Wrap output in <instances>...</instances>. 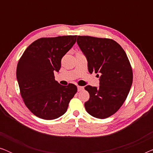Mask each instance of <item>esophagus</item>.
I'll list each match as a JSON object with an SVG mask.
<instances>
[{"label": "esophagus", "instance_id": "34e87169", "mask_svg": "<svg viewBox=\"0 0 153 153\" xmlns=\"http://www.w3.org/2000/svg\"><path fill=\"white\" fill-rule=\"evenodd\" d=\"M83 89V88L82 86H79H79H77V90H78L79 92L82 91Z\"/></svg>", "mask_w": 153, "mask_h": 153}]
</instances>
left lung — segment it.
<instances>
[{"instance_id": "8db88e82", "label": "left lung", "mask_w": 153, "mask_h": 153, "mask_svg": "<svg viewBox=\"0 0 153 153\" xmlns=\"http://www.w3.org/2000/svg\"><path fill=\"white\" fill-rule=\"evenodd\" d=\"M76 42L86 56L89 72L100 75L99 88L85 87L90 95L85 110L95 118H108L118 111L128 95L133 81L130 62L121 46L111 39L78 36Z\"/></svg>"}]
</instances>
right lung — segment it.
<instances>
[{
    "mask_svg": "<svg viewBox=\"0 0 153 153\" xmlns=\"http://www.w3.org/2000/svg\"><path fill=\"white\" fill-rule=\"evenodd\" d=\"M76 38V35L39 38L28 46L19 60L16 79L21 95L38 118L53 120L62 116L77 92L74 84L62 85L54 76Z\"/></svg>",
    "mask_w": 153,
    "mask_h": 153,
    "instance_id": "1",
    "label": "right lung"
}]
</instances>
